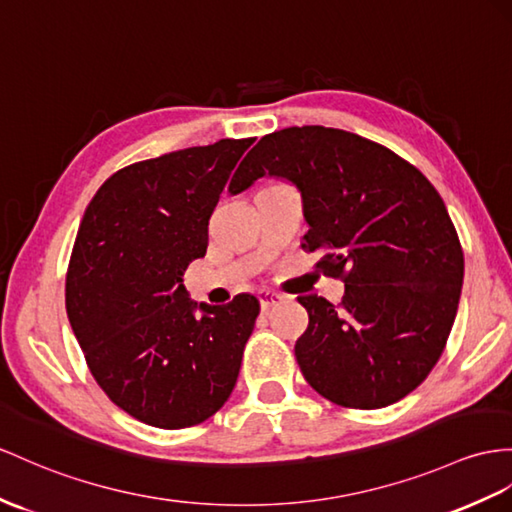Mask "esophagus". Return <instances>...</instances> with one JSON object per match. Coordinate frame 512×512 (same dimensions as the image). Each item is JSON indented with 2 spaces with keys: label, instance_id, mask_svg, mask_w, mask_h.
<instances>
[{
  "label": "esophagus",
  "instance_id": "1",
  "mask_svg": "<svg viewBox=\"0 0 512 512\" xmlns=\"http://www.w3.org/2000/svg\"><path fill=\"white\" fill-rule=\"evenodd\" d=\"M258 299H260V306H263V310H269L273 306H280L286 297L282 293L263 289V291H258Z\"/></svg>",
  "mask_w": 512,
  "mask_h": 512
}]
</instances>
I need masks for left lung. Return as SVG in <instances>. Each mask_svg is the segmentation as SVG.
Masks as SVG:
<instances>
[{
	"label": "left lung",
	"instance_id": "obj_1",
	"mask_svg": "<svg viewBox=\"0 0 512 512\" xmlns=\"http://www.w3.org/2000/svg\"><path fill=\"white\" fill-rule=\"evenodd\" d=\"M230 193L258 178L302 195L308 252L345 280L341 306L299 295L308 328L295 343L304 378L330 402L382 408L428 378L454 326L465 260L441 195L413 165L363 136L284 128L263 136Z\"/></svg>",
	"mask_w": 512,
	"mask_h": 512
}]
</instances>
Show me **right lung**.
Instances as JSON below:
<instances>
[{"label":"right lung","mask_w":512,"mask_h":512,"mask_svg":"<svg viewBox=\"0 0 512 512\" xmlns=\"http://www.w3.org/2000/svg\"><path fill=\"white\" fill-rule=\"evenodd\" d=\"M252 143L221 139L134 162L102 184L80 223L65 289L69 323L97 384L149 426L206 421L239 378L258 299L197 304L182 276L206 254L208 219Z\"/></svg>","instance_id":"obj_1"}]
</instances>
